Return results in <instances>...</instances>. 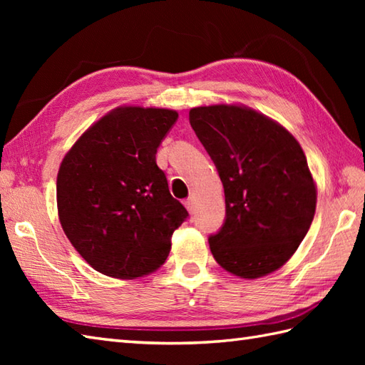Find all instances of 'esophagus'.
Listing matches in <instances>:
<instances>
[{"instance_id": "obj_1", "label": "esophagus", "mask_w": 365, "mask_h": 365, "mask_svg": "<svg viewBox=\"0 0 365 365\" xmlns=\"http://www.w3.org/2000/svg\"><path fill=\"white\" fill-rule=\"evenodd\" d=\"M185 207L188 208L190 213H195V197L190 196L187 200H185Z\"/></svg>"}]
</instances>
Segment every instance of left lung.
<instances>
[{"label":"left lung","mask_w":365,"mask_h":365,"mask_svg":"<svg viewBox=\"0 0 365 365\" xmlns=\"http://www.w3.org/2000/svg\"><path fill=\"white\" fill-rule=\"evenodd\" d=\"M190 123L226 196V220L208 238L215 260L245 279L273 273L298 250L315 215L317 190L301 145L243 106L192 108Z\"/></svg>","instance_id":"8db88e82"}]
</instances>
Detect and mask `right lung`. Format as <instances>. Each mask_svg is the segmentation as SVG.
Wrapping results in <instances>:
<instances>
[{"mask_svg": "<svg viewBox=\"0 0 365 365\" xmlns=\"http://www.w3.org/2000/svg\"><path fill=\"white\" fill-rule=\"evenodd\" d=\"M177 118L163 108H118L84 131L61 163V226L98 273L119 279L152 273L188 218L155 158Z\"/></svg>", "mask_w": 365, "mask_h": 365, "instance_id": "1", "label": "right lung"}]
</instances>
